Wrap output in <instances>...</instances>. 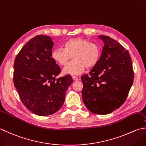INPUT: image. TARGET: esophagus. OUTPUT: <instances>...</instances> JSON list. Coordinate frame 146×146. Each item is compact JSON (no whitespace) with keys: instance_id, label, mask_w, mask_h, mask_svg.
<instances>
[{"instance_id":"1","label":"esophagus","mask_w":146,"mask_h":146,"mask_svg":"<svg viewBox=\"0 0 146 146\" xmlns=\"http://www.w3.org/2000/svg\"><path fill=\"white\" fill-rule=\"evenodd\" d=\"M72 78H73V80H74V81H77V80H78V78L77 76H72Z\"/></svg>"}]
</instances>
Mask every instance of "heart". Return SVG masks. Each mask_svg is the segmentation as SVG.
<instances>
[{
  "label": "heart",
  "instance_id": "1",
  "mask_svg": "<svg viewBox=\"0 0 146 146\" xmlns=\"http://www.w3.org/2000/svg\"><path fill=\"white\" fill-rule=\"evenodd\" d=\"M63 48L53 49L51 57L60 66H64L73 56V61L63 69V73L66 75H79L84 71L86 67L94 68L101 56L100 46L85 38L70 39L63 43Z\"/></svg>",
  "mask_w": 146,
  "mask_h": 146
}]
</instances>
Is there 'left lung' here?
Masks as SVG:
<instances>
[{
	"label": "left lung",
	"mask_w": 146,
	"mask_h": 146,
	"mask_svg": "<svg viewBox=\"0 0 146 146\" xmlns=\"http://www.w3.org/2000/svg\"><path fill=\"white\" fill-rule=\"evenodd\" d=\"M104 46L98 63L82 76V95L86 107L95 114L105 115L125 101L134 78L129 52L115 40L98 36Z\"/></svg>",
	"instance_id": "8db88e82"
}]
</instances>
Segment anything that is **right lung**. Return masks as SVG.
<instances>
[{"mask_svg": "<svg viewBox=\"0 0 146 146\" xmlns=\"http://www.w3.org/2000/svg\"><path fill=\"white\" fill-rule=\"evenodd\" d=\"M53 44L49 36L34 37L22 48L14 63L13 82L21 102L39 116L60 110L73 83L70 75L56 78L61 69L51 57Z\"/></svg>", "mask_w": 146, "mask_h": 146, "instance_id": "add662e5", "label": "right lung"}]
</instances>
